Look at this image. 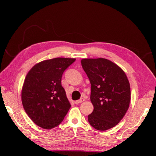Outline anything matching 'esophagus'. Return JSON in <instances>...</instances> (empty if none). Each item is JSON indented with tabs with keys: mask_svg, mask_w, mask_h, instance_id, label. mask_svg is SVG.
<instances>
[{
	"mask_svg": "<svg viewBox=\"0 0 156 156\" xmlns=\"http://www.w3.org/2000/svg\"><path fill=\"white\" fill-rule=\"evenodd\" d=\"M84 101V98H80V100H76V101H75V104H76V105L80 104V103H81V102H83Z\"/></svg>",
	"mask_w": 156,
	"mask_h": 156,
	"instance_id": "obj_1",
	"label": "esophagus"
}]
</instances>
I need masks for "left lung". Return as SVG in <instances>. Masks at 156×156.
I'll return each instance as SVG.
<instances>
[{
	"instance_id": "obj_1",
	"label": "left lung",
	"mask_w": 156,
	"mask_h": 156,
	"mask_svg": "<svg viewBox=\"0 0 156 156\" xmlns=\"http://www.w3.org/2000/svg\"><path fill=\"white\" fill-rule=\"evenodd\" d=\"M81 65L91 83L94 111L88 115L90 125L105 131L120 122L129 109L130 84L119 66L106 58H83Z\"/></svg>"
}]
</instances>
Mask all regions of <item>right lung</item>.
<instances>
[{
  "label": "right lung",
  "instance_id": "1",
  "mask_svg": "<svg viewBox=\"0 0 156 156\" xmlns=\"http://www.w3.org/2000/svg\"><path fill=\"white\" fill-rule=\"evenodd\" d=\"M75 60L68 58L43 60L26 76L21 91L22 104L29 117L40 127H56L70 109L61 79L65 70Z\"/></svg>",
  "mask_w": 156,
  "mask_h": 156
}]
</instances>
